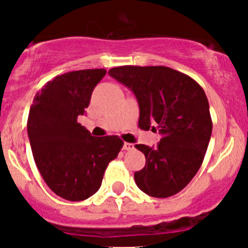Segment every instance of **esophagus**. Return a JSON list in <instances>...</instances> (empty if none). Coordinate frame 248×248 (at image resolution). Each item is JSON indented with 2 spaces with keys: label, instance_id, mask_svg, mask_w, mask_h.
Returning a JSON list of instances; mask_svg holds the SVG:
<instances>
[{
  "label": "esophagus",
  "instance_id": "obj_1",
  "mask_svg": "<svg viewBox=\"0 0 248 248\" xmlns=\"http://www.w3.org/2000/svg\"><path fill=\"white\" fill-rule=\"evenodd\" d=\"M134 149V145L131 144V142H124V150H127V151H131V150Z\"/></svg>",
  "mask_w": 248,
  "mask_h": 248
}]
</instances>
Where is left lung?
Wrapping results in <instances>:
<instances>
[{"mask_svg": "<svg viewBox=\"0 0 248 248\" xmlns=\"http://www.w3.org/2000/svg\"><path fill=\"white\" fill-rule=\"evenodd\" d=\"M109 76L137 97L141 129H158L156 146L137 144L146 163L134 172L137 186L155 198H168L189 184L201 168L212 132L209 102L201 85L164 66H121Z\"/></svg>", "mask_w": 248, "mask_h": 248, "instance_id": "8db88e82", "label": "left lung"}]
</instances>
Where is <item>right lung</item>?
Instances as JSON below:
<instances>
[{
	"label": "right lung",
	"instance_id": "add662e5",
	"mask_svg": "<svg viewBox=\"0 0 248 248\" xmlns=\"http://www.w3.org/2000/svg\"><path fill=\"white\" fill-rule=\"evenodd\" d=\"M106 73L103 68L82 69L55 77L30 108L27 133L36 166L49 188L66 201L93 196L109 162L124 146L117 136L92 137L78 122Z\"/></svg>",
	"mask_w": 248,
	"mask_h": 248
}]
</instances>
